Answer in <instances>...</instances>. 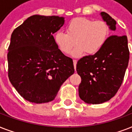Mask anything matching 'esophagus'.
I'll use <instances>...</instances> for the list:
<instances>
[{"label":"esophagus","mask_w":132,"mask_h":132,"mask_svg":"<svg viewBox=\"0 0 132 132\" xmlns=\"http://www.w3.org/2000/svg\"><path fill=\"white\" fill-rule=\"evenodd\" d=\"M77 61L76 60H73V64H74V67H75V69H76V65H77Z\"/></svg>","instance_id":"34e87169"}]
</instances>
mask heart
<instances>
[{
	"instance_id": "1",
	"label": "heart",
	"mask_w": 132,
	"mask_h": 132,
	"mask_svg": "<svg viewBox=\"0 0 132 132\" xmlns=\"http://www.w3.org/2000/svg\"><path fill=\"white\" fill-rule=\"evenodd\" d=\"M66 34L56 32L54 40L60 51L78 57L86 52L89 55L96 53L106 42L109 34L108 24L101 20H93L87 18H75L70 20L66 27Z\"/></svg>"
}]
</instances>
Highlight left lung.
Segmentation results:
<instances>
[{"label":"left lung","instance_id":"8db88e82","mask_svg":"<svg viewBox=\"0 0 132 132\" xmlns=\"http://www.w3.org/2000/svg\"><path fill=\"white\" fill-rule=\"evenodd\" d=\"M101 15L111 29H116L114 18L103 11ZM129 59L126 36H110L96 53L81 58L76 68L81 78V99L89 104H100L112 98L123 83Z\"/></svg>","mask_w":132,"mask_h":132}]
</instances>
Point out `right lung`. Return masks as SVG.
I'll list each match as a JSON object with an SVG mask.
<instances>
[{
    "instance_id": "obj_1",
    "label": "right lung",
    "mask_w": 132,
    "mask_h": 132,
    "mask_svg": "<svg viewBox=\"0 0 132 132\" xmlns=\"http://www.w3.org/2000/svg\"><path fill=\"white\" fill-rule=\"evenodd\" d=\"M64 23L62 17L34 15L11 34L8 77L20 96L30 102L53 101L75 72L72 60L62 53L53 36Z\"/></svg>"
}]
</instances>
